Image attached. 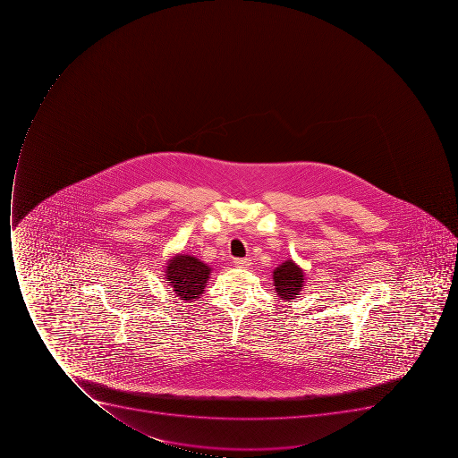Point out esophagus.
Returning <instances> with one entry per match:
<instances>
[{"instance_id":"34e87169","label":"esophagus","mask_w":458,"mask_h":458,"mask_svg":"<svg viewBox=\"0 0 458 458\" xmlns=\"http://www.w3.org/2000/svg\"><path fill=\"white\" fill-rule=\"evenodd\" d=\"M233 265L238 267H248L250 265V259H248V258H236V259H233Z\"/></svg>"}]
</instances>
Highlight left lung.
Returning <instances> with one entry per match:
<instances>
[{"label": "left lung", "mask_w": 458, "mask_h": 458, "mask_svg": "<svg viewBox=\"0 0 458 458\" xmlns=\"http://www.w3.org/2000/svg\"><path fill=\"white\" fill-rule=\"evenodd\" d=\"M303 282V270L292 259L284 260L274 270L275 291L284 301L295 299L302 291Z\"/></svg>", "instance_id": "8db88e82"}]
</instances>
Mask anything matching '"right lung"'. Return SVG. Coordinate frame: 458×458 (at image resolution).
Instances as JSON below:
<instances>
[{
    "label": "right lung",
    "mask_w": 458,
    "mask_h": 458,
    "mask_svg": "<svg viewBox=\"0 0 458 458\" xmlns=\"http://www.w3.org/2000/svg\"><path fill=\"white\" fill-rule=\"evenodd\" d=\"M210 272L212 269L195 256L179 253L167 260L165 276L174 288V295L189 302L200 298L209 281Z\"/></svg>",
    "instance_id": "1"
}]
</instances>
